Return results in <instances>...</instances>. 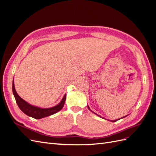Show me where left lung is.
<instances>
[{"label":"left lung","instance_id":"1","mask_svg":"<svg viewBox=\"0 0 156 156\" xmlns=\"http://www.w3.org/2000/svg\"><path fill=\"white\" fill-rule=\"evenodd\" d=\"M88 109H89V110H90V108H89V107H88ZM90 111H91V110H90ZM95 114H96V113H95ZM98 116H99V115H98ZM126 116H124V117H126ZM124 117H123V118H124ZM119 120H120V119H119ZM111 120V122H116L117 120Z\"/></svg>","mask_w":156,"mask_h":156}]
</instances>
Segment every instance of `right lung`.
Segmentation results:
<instances>
[{"instance_id": "add662e5", "label": "right lung", "mask_w": 156, "mask_h": 156, "mask_svg": "<svg viewBox=\"0 0 156 156\" xmlns=\"http://www.w3.org/2000/svg\"><path fill=\"white\" fill-rule=\"evenodd\" d=\"M12 91H13L14 97H15L17 104L18 107H20V109L27 115L34 118L35 119H42V118L53 115L55 113L60 111L64 107L65 101H66V96L65 94L64 98H62V101H60V103L58 105L51 108H39L35 106H32L30 105L29 103L26 102L25 100H23V99L18 95L16 90L15 87H14L13 80L12 83Z\"/></svg>"}]
</instances>
